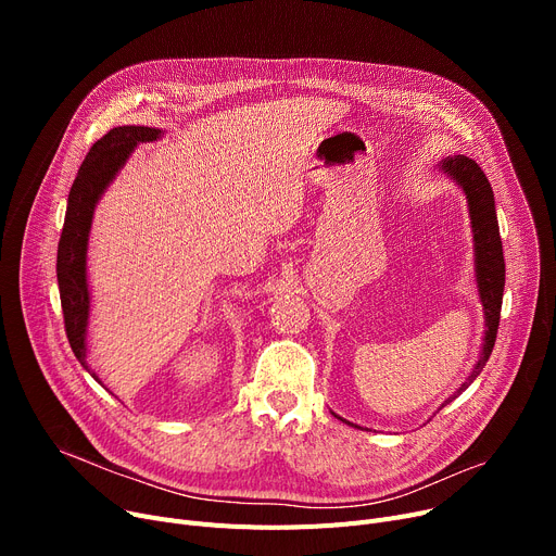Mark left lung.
<instances>
[{
  "instance_id": "8db88e82",
  "label": "left lung",
  "mask_w": 556,
  "mask_h": 556,
  "mask_svg": "<svg viewBox=\"0 0 556 556\" xmlns=\"http://www.w3.org/2000/svg\"><path fill=\"white\" fill-rule=\"evenodd\" d=\"M444 175L464 191L466 202H469V216H471V229H473V250H476V281H478V295L482 302L484 311V342L480 349V358L471 371V376L466 378L462 388L442 403H451L457 394H462L466 388H469L476 376L482 371L486 365L493 344H495V333H498V323H501V306H503V290H505V256H503V241H501V229H498V218H495V200H493V189L486 180V175L482 168L466 155H453L442 160L440 164ZM440 407V410H442ZM338 417V415H336ZM340 419V417H338ZM344 421V419H342ZM349 424V421H344ZM354 428H361L356 424H349Z\"/></svg>"
}]
</instances>
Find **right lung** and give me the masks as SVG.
Wrapping results in <instances>:
<instances>
[{"label": "right lung", "instance_id": "right-lung-1", "mask_svg": "<svg viewBox=\"0 0 556 556\" xmlns=\"http://www.w3.org/2000/svg\"><path fill=\"white\" fill-rule=\"evenodd\" d=\"M164 135L160 128L149 126H119L103 135L90 153L85 155L76 180L67 198V214L58 243V288H61V304L65 315V331L72 352L78 363L90 371L97 381L99 376L87 365V325H90V286H87V243L97 202L103 191L116 178L137 149V143L157 141ZM101 383V381H99Z\"/></svg>", "mask_w": 556, "mask_h": 556}]
</instances>
